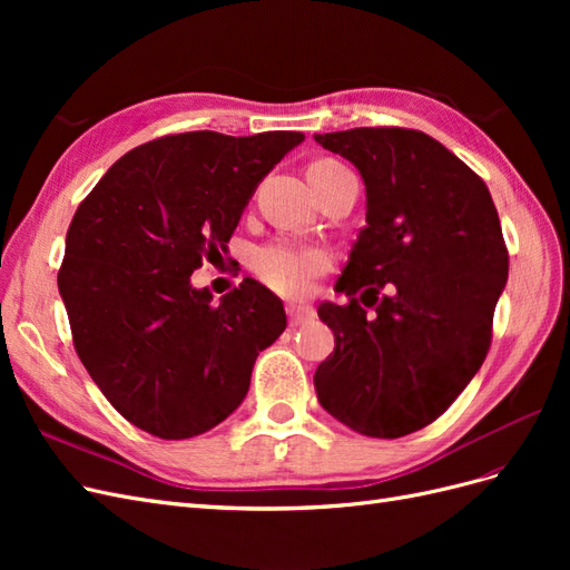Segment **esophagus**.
Returning a JSON list of instances; mask_svg holds the SVG:
<instances>
[{
    "mask_svg": "<svg viewBox=\"0 0 570 570\" xmlns=\"http://www.w3.org/2000/svg\"><path fill=\"white\" fill-rule=\"evenodd\" d=\"M287 316H289V323H292V325H302V323L314 321L316 312H314L312 306H306V304L289 302V304H287Z\"/></svg>",
    "mask_w": 570,
    "mask_h": 570,
    "instance_id": "obj_1",
    "label": "esophagus"
}]
</instances>
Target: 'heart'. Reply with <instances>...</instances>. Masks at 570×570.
Returning a JSON list of instances; mask_svg holds the SVG:
<instances>
[{"instance_id":"obj_1","label":"heart","mask_w":570,"mask_h":570,"mask_svg":"<svg viewBox=\"0 0 570 570\" xmlns=\"http://www.w3.org/2000/svg\"><path fill=\"white\" fill-rule=\"evenodd\" d=\"M342 168L337 161L321 159L308 166V170H335ZM327 254L318 247H306L278 239L254 254V271L268 287L283 295H302L321 271L327 268Z\"/></svg>"}]
</instances>
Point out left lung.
<instances>
[{"mask_svg":"<svg viewBox=\"0 0 570 570\" xmlns=\"http://www.w3.org/2000/svg\"><path fill=\"white\" fill-rule=\"evenodd\" d=\"M314 140L352 161L366 185V226L335 285L350 304L318 306L335 335V352L314 375L318 402L361 435L416 433L450 409L488 356L509 278L494 202L421 130L354 128ZM358 288L362 301L379 302L373 317L353 299Z\"/></svg>","mask_w":570,"mask_h":570,"instance_id":"left-lung-1","label":"left lung"}]
</instances>
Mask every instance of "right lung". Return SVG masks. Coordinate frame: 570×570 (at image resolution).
<instances>
[{
    "mask_svg": "<svg viewBox=\"0 0 570 570\" xmlns=\"http://www.w3.org/2000/svg\"><path fill=\"white\" fill-rule=\"evenodd\" d=\"M302 142L295 130L166 135L120 157L78 206L59 295L82 366L145 433L185 440L226 421L285 331L262 283L214 302L189 275L228 247L258 183Z\"/></svg>",
    "mask_w": 570,
    "mask_h": 570,
    "instance_id": "right-lung-1",
    "label": "right lung"
}]
</instances>
